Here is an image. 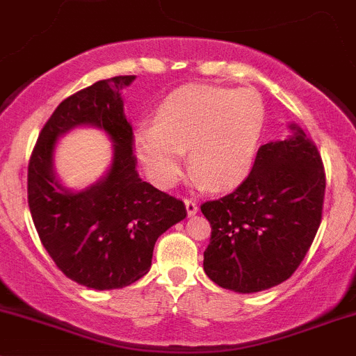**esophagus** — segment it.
<instances>
[{"label":"esophagus","mask_w":356,"mask_h":356,"mask_svg":"<svg viewBox=\"0 0 356 356\" xmlns=\"http://www.w3.org/2000/svg\"><path fill=\"white\" fill-rule=\"evenodd\" d=\"M185 206H187V213H188V216H192V215H195V213H197V202L194 201V199H185Z\"/></svg>","instance_id":"1"}]
</instances>
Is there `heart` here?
<instances>
[{
	"instance_id": "b5f03b06",
	"label": "heart",
	"mask_w": 356,
	"mask_h": 356,
	"mask_svg": "<svg viewBox=\"0 0 356 356\" xmlns=\"http://www.w3.org/2000/svg\"><path fill=\"white\" fill-rule=\"evenodd\" d=\"M266 120V103L257 90L185 86L165 97L155 122L138 127L134 147L159 187L175 184L188 148L199 180L220 191L252 168Z\"/></svg>"
}]
</instances>
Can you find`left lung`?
Segmentation results:
<instances>
[{
  "label": "left lung",
  "mask_w": 356,
  "mask_h": 356,
  "mask_svg": "<svg viewBox=\"0 0 356 356\" xmlns=\"http://www.w3.org/2000/svg\"><path fill=\"white\" fill-rule=\"evenodd\" d=\"M262 145L252 171L223 197L201 204L211 225L204 270L227 290L253 293L289 280L321 223L325 168L316 143L297 127Z\"/></svg>",
  "instance_id": "obj_1"
}]
</instances>
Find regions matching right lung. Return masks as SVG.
<instances>
[{
	"mask_svg": "<svg viewBox=\"0 0 356 356\" xmlns=\"http://www.w3.org/2000/svg\"><path fill=\"white\" fill-rule=\"evenodd\" d=\"M133 80L134 74L99 80L66 97L43 125L28 165L29 211L43 248L70 280L94 290L124 289L143 277L159 236L187 216L184 201L136 171L133 127L120 97ZM82 123L106 130L115 154L104 181L71 195L53 178V145Z\"/></svg>",
	"mask_w": 356,
	"mask_h": 356,
	"instance_id": "1",
	"label": "right lung"
}]
</instances>
